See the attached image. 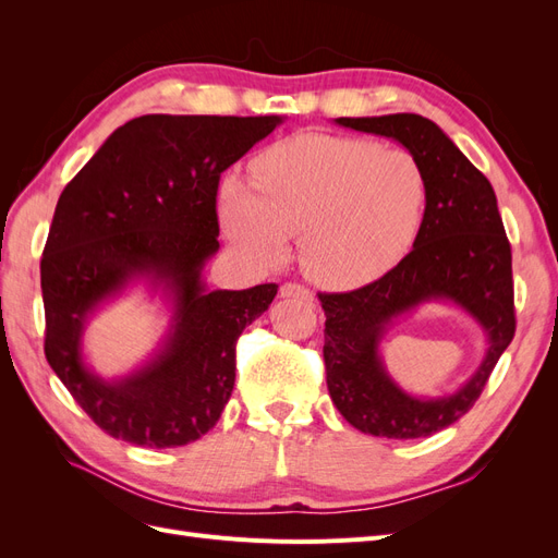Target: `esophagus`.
<instances>
[{"mask_svg": "<svg viewBox=\"0 0 558 558\" xmlns=\"http://www.w3.org/2000/svg\"><path fill=\"white\" fill-rule=\"evenodd\" d=\"M279 295L281 298H295V300H305V302H310L314 295H312V291L310 289H305V286H300V283H283L281 289H279Z\"/></svg>", "mask_w": 558, "mask_h": 558, "instance_id": "obj_1", "label": "esophagus"}]
</instances>
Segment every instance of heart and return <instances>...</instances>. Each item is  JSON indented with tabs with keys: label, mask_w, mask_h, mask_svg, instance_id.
<instances>
[{
	"label": "heart",
	"mask_w": 558,
	"mask_h": 558,
	"mask_svg": "<svg viewBox=\"0 0 558 558\" xmlns=\"http://www.w3.org/2000/svg\"><path fill=\"white\" fill-rule=\"evenodd\" d=\"M428 179L404 148L302 132L253 160V181L228 174L218 211L242 251L279 263L298 234L302 272L320 286H359L391 269L421 230Z\"/></svg>",
	"instance_id": "heart-1"
}]
</instances>
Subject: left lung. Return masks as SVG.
I'll return each mask as SVG.
<instances>
[{
    "instance_id": "8db88e82",
    "label": "left lung",
    "mask_w": 558,
    "mask_h": 558,
    "mask_svg": "<svg viewBox=\"0 0 558 558\" xmlns=\"http://www.w3.org/2000/svg\"><path fill=\"white\" fill-rule=\"evenodd\" d=\"M337 125L404 146L428 179V205L412 251L391 272L351 293H318L326 312V381L353 428L416 440L459 421L514 337L512 251L488 179L440 125L418 113L335 118ZM447 301L485 330V359L453 395L414 397L387 375L380 342L395 320Z\"/></svg>"
}]
</instances>
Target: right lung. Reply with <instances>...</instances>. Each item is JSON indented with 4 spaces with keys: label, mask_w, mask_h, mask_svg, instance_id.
Segmentation results:
<instances>
[{
    "label": "right lung",
    "mask_w": 558,
    "mask_h": 558,
    "mask_svg": "<svg viewBox=\"0 0 558 558\" xmlns=\"http://www.w3.org/2000/svg\"><path fill=\"white\" fill-rule=\"evenodd\" d=\"M283 116L148 113L113 130L64 185L41 258L46 359L95 424L137 447H183L221 418L234 344L277 283L211 291L218 179ZM142 284L168 310L155 353L123 378L95 374L82 351L89 318Z\"/></svg>",
    "instance_id": "obj_1"
}]
</instances>
